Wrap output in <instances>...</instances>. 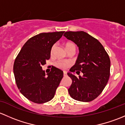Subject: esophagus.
I'll return each instance as SVG.
<instances>
[{"label":"esophagus","instance_id":"esophagus-1","mask_svg":"<svg viewBox=\"0 0 125 125\" xmlns=\"http://www.w3.org/2000/svg\"><path fill=\"white\" fill-rule=\"evenodd\" d=\"M64 76H65L67 75V73H66V72H64Z\"/></svg>","mask_w":125,"mask_h":125}]
</instances>
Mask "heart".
Returning <instances> with one entry per match:
<instances>
[{
  "mask_svg": "<svg viewBox=\"0 0 125 125\" xmlns=\"http://www.w3.org/2000/svg\"><path fill=\"white\" fill-rule=\"evenodd\" d=\"M65 48H66V50L69 49L70 47H75L74 45V44L71 43V42H67V43H65ZM56 48V44H54L52 47V49H51V53H53L55 49ZM55 65L57 67L58 69H61V70H65L67 68L69 67L70 65V63L68 61H58V62H56L55 64Z\"/></svg>",
  "mask_w": 125,
  "mask_h": 125,
  "instance_id": "1",
  "label": "heart"
}]
</instances>
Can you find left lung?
Here are the masks:
<instances>
[{"label": "left lung", "mask_w": 125, "mask_h": 125, "mask_svg": "<svg viewBox=\"0 0 125 125\" xmlns=\"http://www.w3.org/2000/svg\"><path fill=\"white\" fill-rule=\"evenodd\" d=\"M64 36L74 42L79 48L75 64L67 74L72 83L69 93L72 98L81 102H90L99 96L110 78V57L102 44L83 31L65 32ZM83 75L77 78L74 72Z\"/></svg>", "instance_id": "1"}]
</instances>
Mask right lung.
<instances>
[{"label":"right lung","mask_w":125,"mask_h":125,"mask_svg":"<svg viewBox=\"0 0 125 125\" xmlns=\"http://www.w3.org/2000/svg\"><path fill=\"white\" fill-rule=\"evenodd\" d=\"M64 31L41 33L28 40L14 64L15 82L20 93L36 104L47 102L53 98L63 78V72L53 67L46 74L42 66L51 58L52 46Z\"/></svg>","instance_id":"right-lung-1"}]
</instances>
